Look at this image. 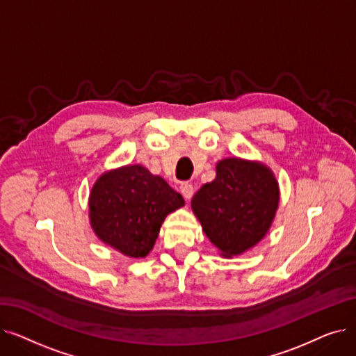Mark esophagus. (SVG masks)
I'll use <instances>...</instances> for the list:
<instances>
[{"instance_id": "1", "label": "esophagus", "mask_w": 356, "mask_h": 356, "mask_svg": "<svg viewBox=\"0 0 356 356\" xmlns=\"http://www.w3.org/2000/svg\"><path fill=\"white\" fill-rule=\"evenodd\" d=\"M180 193L183 195V197H184L186 200L192 199V196H193V193H195L193 184H191V183H183V184L180 186Z\"/></svg>"}]
</instances>
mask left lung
Here are the masks:
<instances>
[{"label":"left lung","instance_id":"left-lung-1","mask_svg":"<svg viewBox=\"0 0 356 356\" xmlns=\"http://www.w3.org/2000/svg\"><path fill=\"white\" fill-rule=\"evenodd\" d=\"M278 207V184L263 164L241 159L218 163L216 179L203 184L192 209L223 257L254 247L267 234Z\"/></svg>","mask_w":356,"mask_h":356}]
</instances>
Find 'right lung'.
<instances>
[{"label": "right lung", "mask_w": 356, "mask_h": 356, "mask_svg": "<svg viewBox=\"0 0 356 356\" xmlns=\"http://www.w3.org/2000/svg\"><path fill=\"white\" fill-rule=\"evenodd\" d=\"M183 204L181 195L164 179L136 164L98 179L89 197V216L101 241L138 258L152 251L165 215Z\"/></svg>", "instance_id": "1"}]
</instances>
